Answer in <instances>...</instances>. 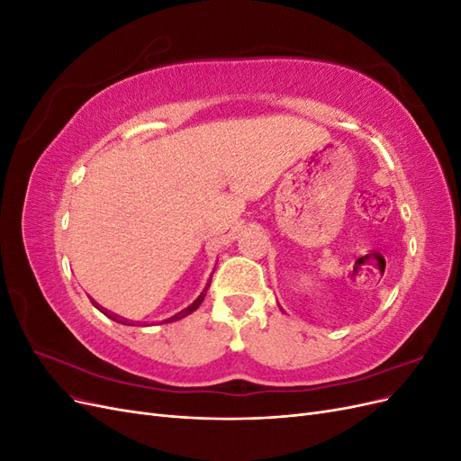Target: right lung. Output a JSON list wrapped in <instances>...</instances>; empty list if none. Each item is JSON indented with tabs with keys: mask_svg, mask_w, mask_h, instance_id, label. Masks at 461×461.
<instances>
[{
	"mask_svg": "<svg viewBox=\"0 0 461 461\" xmlns=\"http://www.w3.org/2000/svg\"><path fill=\"white\" fill-rule=\"evenodd\" d=\"M207 288H209V285H205V288L200 292V296L194 300L188 308H185L183 312H178V313H175L173 317H169V319H165V323H173V321H178V319H183V317H186V315H190L192 312H196L198 308H200V303L203 302V298H205V292H207ZM109 319H113V321H117V323H121V319L119 317H115L113 313H107V312H104ZM122 325H127V323H122Z\"/></svg>",
	"mask_w": 461,
	"mask_h": 461,
	"instance_id": "right-lung-1",
	"label": "right lung"
}]
</instances>
